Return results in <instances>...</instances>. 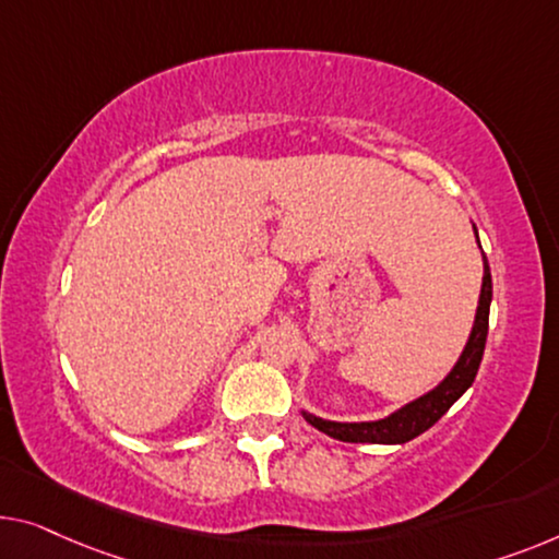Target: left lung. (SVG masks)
I'll return each instance as SVG.
<instances>
[{
  "instance_id": "8db88e82",
  "label": "left lung",
  "mask_w": 559,
  "mask_h": 559,
  "mask_svg": "<svg viewBox=\"0 0 559 559\" xmlns=\"http://www.w3.org/2000/svg\"><path fill=\"white\" fill-rule=\"evenodd\" d=\"M474 236H477V226H474ZM479 243V236H477ZM481 248V246H479ZM481 263H485V276H481V290L477 313H474V323L469 331V338L462 348L460 359L452 366V371L439 381L435 389L427 394L416 396L414 402L399 406L384 419L373 421H331L323 416H316L311 412L301 409L304 419L316 427L323 435H329L338 441H354V444H406L414 437H419L449 412L456 399H460L466 389L472 386L474 377H477L481 354H485L487 344V329H489V304H492V273H489L487 255L481 253Z\"/></svg>"
}]
</instances>
